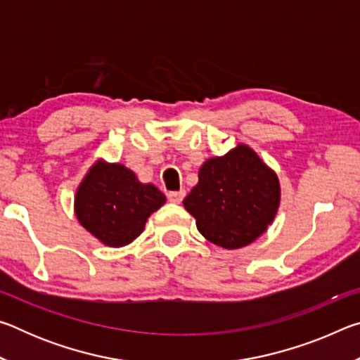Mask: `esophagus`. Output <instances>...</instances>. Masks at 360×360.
Wrapping results in <instances>:
<instances>
[{
  "instance_id": "esophagus-1",
  "label": "esophagus",
  "mask_w": 360,
  "mask_h": 360,
  "mask_svg": "<svg viewBox=\"0 0 360 360\" xmlns=\"http://www.w3.org/2000/svg\"><path fill=\"white\" fill-rule=\"evenodd\" d=\"M186 197L184 191H178V192H168V200L172 203H181L182 198Z\"/></svg>"
}]
</instances>
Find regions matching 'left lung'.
Here are the masks:
<instances>
[{
    "mask_svg": "<svg viewBox=\"0 0 360 360\" xmlns=\"http://www.w3.org/2000/svg\"><path fill=\"white\" fill-rule=\"evenodd\" d=\"M279 202L276 173L248 144H238L200 167L198 184L182 203L206 240L238 249L257 240L275 221Z\"/></svg>",
    "mask_w": 360,
    "mask_h": 360,
    "instance_id": "1",
    "label": "left lung"
}]
</instances>
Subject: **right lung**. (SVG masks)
Returning <instances> with one entry per match:
<instances>
[{"label":"right lung","mask_w":360,"mask_h":360,"mask_svg":"<svg viewBox=\"0 0 360 360\" xmlns=\"http://www.w3.org/2000/svg\"><path fill=\"white\" fill-rule=\"evenodd\" d=\"M165 202V195L139 182L130 168L96 160L77 187L75 214L103 245L122 248L143 233L148 217Z\"/></svg>","instance_id":"right-lung-1"}]
</instances>
